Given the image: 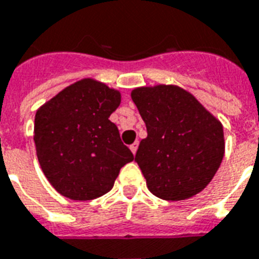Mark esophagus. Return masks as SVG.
Masks as SVG:
<instances>
[{
  "instance_id": "1",
  "label": "esophagus",
  "mask_w": 259,
  "mask_h": 259,
  "mask_svg": "<svg viewBox=\"0 0 259 259\" xmlns=\"http://www.w3.org/2000/svg\"><path fill=\"white\" fill-rule=\"evenodd\" d=\"M137 149H138V141H136L134 144H132V145H130V150L133 152V154H136L137 153Z\"/></svg>"
}]
</instances>
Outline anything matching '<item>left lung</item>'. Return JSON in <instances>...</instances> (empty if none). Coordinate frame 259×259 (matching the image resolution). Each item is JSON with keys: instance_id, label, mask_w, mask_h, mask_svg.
<instances>
[{"instance_id": "obj_1", "label": "left lung", "mask_w": 259, "mask_h": 259, "mask_svg": "<svg viewBox=\"0 0 259 259\" xmlns=\"http://www.w3.org/2000/svg\"><path fill=\"white\" fill-rule=\"evenodd\" d=\"M132 99L148 132L136 154L148 189L170 201L201 192L225 156L221 121L175 84L137 87Z\"/></svg>"}]
</instances>
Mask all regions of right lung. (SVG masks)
<instances>
[{
  "label": "right lung",
  "mask_w": 259,
  "mask_h": 259,
  "mask_svg": "<svg viewBox=\"0 0 259 259\" xmlns=\"http://www.w3.org/2000/svg\"><path fill=\"white\" fill-rule=\"evenodd\" d=\"M121 93L95 79L72 83L40 106L34 145L47 180L71 200H93L113 188L134 156L109 117Z\"/></svg>",
  "instance_id": "1"
}]
</instances>
